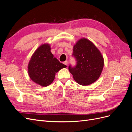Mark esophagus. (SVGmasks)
I'll list each match as a JSON object with an SVG mask.
<instances>
[{
  "label": "esophagus",
  "mask_w": 132,
  "mask_h": 132,
  "mask_svg": "<svg viewBox=\"0 0 132 132\" xmlns=\"http://www.w3.org/2000/svg\"><path fill=\"white\" fill-rule=\"evenodd\" d=\"M63 63L64 64H65V65H68V62L67 61H65V62H64Z\"/></svg>",
  "instance_id": "1"
}]
</instances>
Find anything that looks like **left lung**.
Listing matches in <instances>:
<instances>
[{"label": "left lung", "mask_w": 132, "mask_h": 132, "mask_svg": "<svg viewBox=\"0 0 132 132\" xmlns=\"http://www.w3.org/2000/svg\"><path fill=\"white\" fill-rule=\"evenodd\" d=\"M73 56L76 65H69L68 69L76 82L81 85H89L96 81L104 65L100 52L86 38H81L73 47Z\"/></svg>", "instance_id": "1"}]
</instances>
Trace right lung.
Returning <instances> with one entry per match:
<instances>
[{
    "instance_id": "obj_1",
    "label": "right lung",
    "mask_w": 132,
    "mask_h": 132,
    "mask_svg": "<svg viewBox=\"0 0 132 132\" xmlns=\"http://www.w3.org/2000/svg\"><path fill=\"white\" fill-rule=\"evenodd\" d=\"M67 65L54 57L48 44L41 45L32 55L28 65V73L32 80L42 86L53 82L55 73Z\"/></svg>"
}]
</instances>
